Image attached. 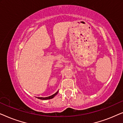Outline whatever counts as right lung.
<instances>
[{"mask_svg":"<svg viewBox=\"0 0 123 123\" xmlns=\"http://www.w3.org/2000/svg\"><path fill=\"white\" fill-rule=\"evenodd\" d=\"M58 91L56 92V93L54 94V95L50 96H49V97H37V98L38 99H41V100H49V99H51V98H54V97L55 96L58 94Z\"/></svg>","mask_w":123,"mask_h":123,"instance_id":"obj_1","label":"right lung"}]
</instances>
